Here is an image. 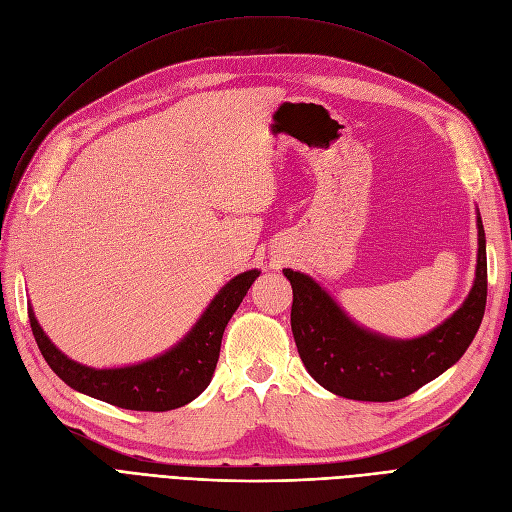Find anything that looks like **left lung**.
<instances>
[{
	"label": "left lung",
	"mask_w": 512,
	"mask_h": 512,
	"mask_svg": "<svg viewBox=\"0 0 512 512\" xmlns=\"http://www.w3.org/2000/svg\"><path fill=\"white\" fill-rule=\"evenodd\" d=\"M476 228V275L466 301L436 329L412 339L386 337L361 327L316 280L284 269L292 286L290 327L309 376L339 397L395 401L453 367L485 316L487 250L480 213Z\"/></svg>",
	"instance_id": "left-lung-1"
}]
</instances>
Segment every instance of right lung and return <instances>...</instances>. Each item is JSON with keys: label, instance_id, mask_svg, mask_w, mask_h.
<instances>
[{"label": "right lung", "instance_id": "1", "mask_svg": "<svg viewBox=\"0 0 512 512\" xmlns=\"http://www.w3.org/2000/svg\"><path fill=\"white\" fill-rule=\"evenodd\" d=\"M258 275V269H250L232 277L173 348L123 367L98 369L72 361L42 331L32 303L27 305V314L44 361L70 389L117 408L166 412L190 404L207 389L220 359L226 324Z\"/></svg>", "mask_w": 512, "mask_h": 512}]
</instances>
